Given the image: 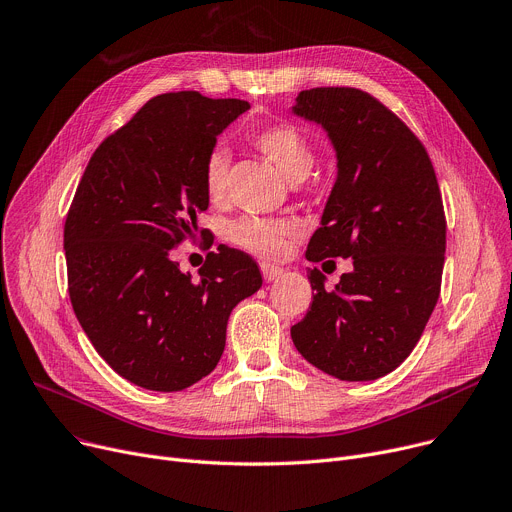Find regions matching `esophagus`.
<instances>
[{
  "instance_id": "34e87169",
  "label": "esophagus",
  "mask_w": 512,
  "mask_h": 512,
  "mask_svg": "<svg viewBox=\"0 0 512 512\" xmlns=\"http://www.w3.org/2000/svg\"><path fill=\"white\" fill-rule=\"evenodd\" d=\"M261 274H263V280H265V282H274V280H278V278L284 276V267L261 263Z\"/></svg>"
}]
</instances>
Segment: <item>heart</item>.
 <instances>
[{
    "mask_svg": "<svg viewBox=\"0 0 512 512\" xmlns=\"http://www.w3.org/2000/svg\"><path fill=\"white\" fill-rule=\"evenodd\" d=\"M249 142L290 181H302L315 164V148L304 131L294 123L265 125L249 135ZM228 158L222 148H214L203 164V185L212 199H220L226 189ZM296 234V224L290 220L241 218L232 224L230 238L241 249L259 257H278L284 253L288 238Z\"/></svg>",
    "mask_w": 512,
    "mask_h": 512,
    "instance_id": "heart-1",
    "label": "heart"
}]
</instances>
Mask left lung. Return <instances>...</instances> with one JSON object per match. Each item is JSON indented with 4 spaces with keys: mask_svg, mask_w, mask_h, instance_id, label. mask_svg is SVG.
I'll return each mask as SVG.
<instances>
[{
    "mask_svg": "<svg viewBox=\"0 0 512 512\" xmlns=\"http://www.w3.org/2000/svg\"><path fill=\"white\" fill-rule=\"evenodd\" d=\"M292 111L323 125L337 152L306 259L354 261L331 292L309 269L315 296L292 342L339 381H374L412 354L440 296L447 220L434 166L416 133L364 90H302Z\"/></svg>",
    "mask_w": 512,
    "mask_h": 512,
    "instance_id": "obj_1",
    "label": "left lung"
}]
</instances>
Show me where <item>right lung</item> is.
Here are the masks:
<instances>
[{
  "label": "right lung",
  "mask_w": 512,
  "mask_h": 512,
  "mask_svg": "<svg viewBox=\"0 0 512 512\" xmlns=\"http://www.w3.org/2000/svg\"><path fill=\"white\" fill-rule=\"evenodd\" d=\"M249 109L195 90L150 98L94 150L65 218L63 249L74 313L117 374L150 391L208 377L226 346L234 306L261 288L257 263L220 245L193 282L173 251L208 210L203 164L216 138Z\"/></svg>",
  "instance_id": "add662e5"
}]
</instances>
